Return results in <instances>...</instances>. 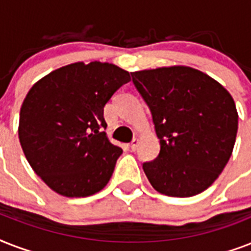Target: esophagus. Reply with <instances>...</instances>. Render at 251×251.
<instances>
[{
	"label": "esophagus",
	"instance_id": "esophagus-1",
	"mask_svg": "<svg viewBox=\"0 0 251 251\" xmlns=\"http://www.w3.org/2000/svg\"><path fill=\"white\" fill-rule=\"evenodd\" d=\"M138 145H139V139H138V138H134L133 142L130 143V150H131V151H135V150L138 149Z\"/></svg>",
	"mask_w": 251,
	"mask_h": 251
}]
</instances>
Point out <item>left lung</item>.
<instances>
[{"label": "left lung", "instance_id": "1", "mask_svg": "<svg viewBox=\"0 0 251 251\" xmlns=\"http://www.w3.org/2000/svg\"><path fill=\"white\" fill-rule=\"evenodd\" d=\"M152 114L160 153L143 164L150 183L187 198L210 187L233 151L238 113L232 95L204 73L163 66L131 73Z\"/></svg>", "mask_w": 251, "mask_h": 251}]
</instances>
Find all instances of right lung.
<instances>
[{"instance_id":"add662e5","label":"right lung","mask_w":251,"mask_h":251,"mask_svg":"<svg viewBox=\"0 0 251 251\" xmlns=\"http://www.w3.org/2000/svg\"><path fill=\"white\" fill-rule=\"evenodd\" d=\"M130 82L109 62H75L31 87L19 114L18 135L33 172L57 194L80 198L109 182L122 150L110 143L104 106Z\"/></svg>"}]
</instances>
